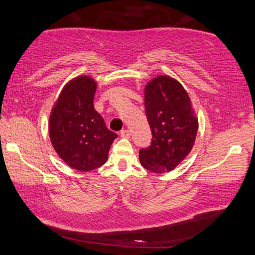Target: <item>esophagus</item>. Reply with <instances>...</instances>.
Listing matches in <instances>:
<instances>
[{
	"mask_svg": "<svg viewBox=\"0 0 255 255\" xmlns=\"http://www.w3.org/2000/svg\"><path fill=\"white\" fill-rule=\"evenodd\" d=\"M120 135L122 136V137H130L131 132H130V130H128V128H124V130L121 131Z\"/></svg>",
	"mask_w": 255,
	"mask_h": 255,
	"instance_id": "esophagus-1",
	"label": "esophagus"
}]
</instances>
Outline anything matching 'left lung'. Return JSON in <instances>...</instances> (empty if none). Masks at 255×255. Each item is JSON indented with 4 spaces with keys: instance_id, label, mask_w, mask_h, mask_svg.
Here are the masks:
<instances>
[{
    "instance_id": "left-lung-1",
    "label": "left lung",
    "mask_w": 255,
    "mask_h": 255,
    "mask_svg": "<svg viewBox=\"0 0 255 255\" xmlns=\"http://www.w3.org/2000/svg\"><path fill=\"white\" fill-rule=\"evenodd\" d=\"M144 108L152 142L140 150V164L156 174L170 172L193 148L199 128L197 113L181 83L166 74L147 82Z\"/></svg>"
}]
</instances>
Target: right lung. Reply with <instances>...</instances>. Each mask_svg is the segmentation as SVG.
Returning a JSON list of instances; mask_svg holds the SVG:
<instances>
[{"label":"right lung","mask_w":255,"mask_h":255,"mask_svg":"<svg viewBox=\"0 0 255 255\" xmlns=\"http://www.w3.org/2000/svg\"><path fill=\"white\" fill-rule=\"evenodd\" d=\"M97 82L78 76L65 83L54 103L48 134L58 157L71 168L90 172L105 164L118 134L108 130L94 107Z\"/></svg>","instance_id":"add662e5"}]
</instances>
